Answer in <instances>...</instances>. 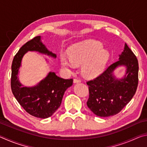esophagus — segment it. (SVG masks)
Returning a JSON list of instances; mask_svg holds the SVG:
<instances>
[{
	"label": "esophagus",
	"mask_w": 147,
	"mask_h": 147,
	"mask_svg": "<svg viewBox=\"0 0 147 147\" xmlns=\"http://www.w3.org/2000/svg\"><path fill=\"white\" fill-rule=\"evenodd\" d=\"M81 82V80L80 79H78V78H74V80H73V82L74 83V84H76V83H80Z\"/></svg>",
	"instance_id": "obj_1"
}]
</instances>
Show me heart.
<instances>
[{
	"instance_id": "1",
	"label": "heart",
	"mask_w": 147,
	"mask_h": 147,
	"mask_svg": "<svg viewBox=\"0 0 147 147\" xmlns=\"http://www.w3.org/2000/svg\"><path fill=\"white\" fill-rule=\"evenodd\" d=\"M110 53L99 41L86 40L73 45L68 49V54L61 53V65L66 69H73L75 65H82L83 75L94 78L105 70L110 59Z\"/></svg>"
}]
</instances>
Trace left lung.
<instances>
[{
  "instance_id": "left-lung-1",
  "label": "left lung",
  "mask_w": 147,
  "mask_h": 147,
  "mask_svg": "<svg viewBox=\"0 0 147 147\" xmlns=\"http://www.w3.org/2000/svg\"><path fill=\"white\" fill-rule=\"evenodd\" d=\"M126 67L125 74L119 79L114 71L119 66ZM138 61L126 43L119 59L97 78L87 82L89 96L87 105L96 115L106 117L116 115L136 93L138 85Z\"/></svg>"
}]
</instances>
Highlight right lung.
<instances>
[{
    "instance_id": "right-lung-1",
    "label": "right lung",
    "mask_w": 147,
    "mask_h": 147,
    "mask_svg": "<svg viewBox=\"0 0 147 147\" xmlns=\"http://www.w3.org/2000/svg\"><path fill=\"white\" fill-rule=\"evenodd\" d=\"M41 37L37 36L22 46L14 56L11 65V88L13 95L27 113L36 117L46 119L60 106L65 91L73 85V79H63L54 72H49L36 86H24L19 80V71L24 54L36 51L56 58V54L49 51L42 43Z\"/></svg>"
}]
</instances>
